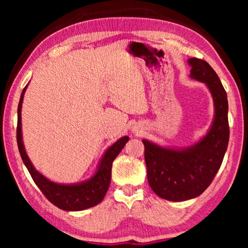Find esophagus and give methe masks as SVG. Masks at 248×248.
<instances>
[{
    "mask_svg": "<svg viewBox=\"0 0 248 248\" xmlns=\"http://www.w3.org/2000/svg\"><path fill=\"white\" fill-rule=\"evenodd\" d=\"M131 131H132V133H134V134H140V133L142 132V130H141L139 127H136V125H134V127H132Z\"/></svg>",
    "mask_w": 248,
    "mask_h": 248,
    "instance_id": "1",
    "label": "esophagus"
}]
</instances>
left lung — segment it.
Instances as JSON below:
<instances>
[{
  "label": "left lung",
  "mask_w": 248,
  "mask_h": 248,
  "mask_svg": "<svg viewBox=\"0 0 248 248\" xmlns=\"http://www.w3.org/2000/svg\"><path fill=\"white\" fill-rule=\"evenodd\" d=\"M189 77L203 83L213 99L215 115L209 130L196 143L170 148L143 139L144 157L151 189L163 199H194L207 189L223 161L229 144L228 96L209 63L197 58L187 60Z\"/></svg>",
  "instance_id": "obj_1"
}]
</instances>
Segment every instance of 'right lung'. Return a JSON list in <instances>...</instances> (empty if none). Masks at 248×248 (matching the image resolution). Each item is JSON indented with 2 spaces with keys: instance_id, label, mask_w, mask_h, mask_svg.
<instances>
[{
  "instance_id": "add662e5",
  "label": "right lung",
  "mask_w": 248,
  "mask_h": 248,
  "mask_svg": "<svg viewBox=\"0 0 248 248\" xmlns=\"http://www.w3.org/2000/svg\"><path fill=\"white\" fill-rule=\"evenodd\" d=\"M27 86L28 84L25 86L20 95L17 109V145L24 164L27 167L33 182L50 202L65 211H82L102 202L110 185L112 162L124 149V144L129 140V137H121L115 143L108 146L90 178L73 184H59L52 182L35 169L25 150L22 132V106Z\"/></svg>"
}]
</instances>
